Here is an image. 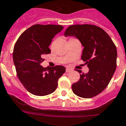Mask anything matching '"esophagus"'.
Here are the masks:
<instances>
[{
  "label": "esophagus",
  "instance_id": "34e87169",
  "mask_svg": "<svg viewBox=\"0 0 126 126\" xmlns=\"http://www.w3.org/2000/svg\"><path fill=\"white\" fill-rule=\"evenodd\" d=\"M72 69H69V68H67L66 69V73H70L72 71Z\"/></svg>",
  "mask_w": 126,
  "mask_h": 126
}]
</instances>
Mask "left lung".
Returning <instances> with one entry per match:
<instances>
[{
  "label": "left lung",
  "mask_w": 126,
  "mask_h": 126,
  "mask_svg": "<svg viewBox=\"0 0 126 126\" xmlns=\"http://www.w3.org/2000/svg\"><path fill=\"white\" fill-rule=\"evenodd\" d=\"M65 36H75L84 47L81 59L89 67L72 85L73 92L83 98H92L103 92L109 84L117 65V49L107 32L93 25H71ZM78 71L81 73V71Z\"/></svg>",
  "instance_id": "obj_1"
}]
</instances>
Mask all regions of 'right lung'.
<instances>
[{
    "label": "right lung",
    "instance_id": "right-lung-1",
    "mask_svg": "<svg viewBox=\"0 0 126 126\" xmlns=\"http://www.w3.org/2000/svg\"><path fill=\"white\" fill-rule=\"evenodd\" d=\"M63 29L61 25H32L20 34L13 49V61L20 83L31 94L45 96L55 91L58 79L65 72L62 65L43 67L44 55L55 35Z\"/></svg>",
    "mask_w": 126,
    "mask_h": 126
}]
</instances>
